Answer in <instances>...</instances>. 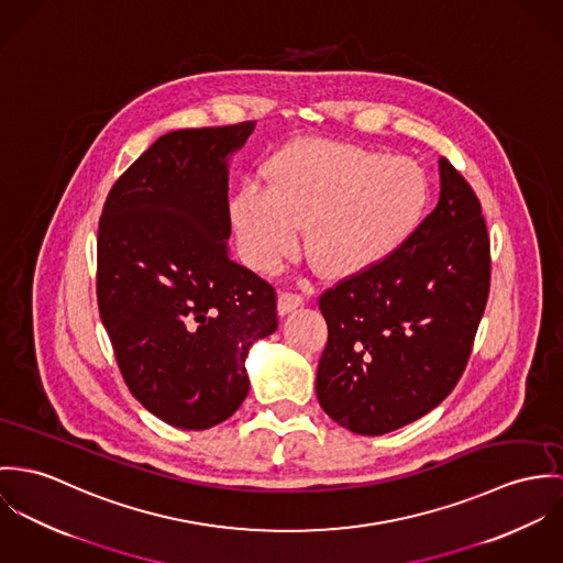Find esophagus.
<instances>
[{
  "mask_svg": "<svg viewBox=\"0 0 563 563\" xmlns=\"http://www.w3.org/2000/svg\"><path fill=\"white\" fill-rule=\"evenodd\" d=\"M302 302H305V298H302L300 294H296V291H283V294L278 296V312H280V314H287V312L296 311L298 307H302Z\"/></svg>",
  "mask_w": 563,
  "mask_h": 563,
  "instance_id": "1",
  "label": "esophagus"
}]
</instances>
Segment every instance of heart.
Listing matches in <instances>:
<instances>
[{
  "mask_svg": "<svg viewBox=\"0 0 563 563\" xmlns=\"http://www.w3.org/2000/svg\"><path fill=\"white\" fill-rule=\"evenodd\" d=\"M432 205L428 170L408 157L332 140H300L267 166V189L231 200L240 251L258 272L278 269L300 246L319 274L347 278L401 251Z\"/></svg>",
  "mask_w": 563,
  "mask_h": 563,
  "instance_id": "heart-1",
  "label": "heart"
}]
</instances>
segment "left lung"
<instances>
[{
    "mask_svg": "<svg viewBox=\"0 0 563 563\" xmlns=\"http://www.w3.org/2000/svg\"><path fill=\"white\" fill-rule=\"evenodd\" d=\"M440 198L417 235L384 263L319 296L328 343L314 390L341 428L379 437L455 388L490 291L482 202L440 157Z\"/></svg>",
    "mask_w": 563,
    "mask_h": 563,
    "instance_id": "left-lung-1",
    "label": "left lung"
}]
</instances>
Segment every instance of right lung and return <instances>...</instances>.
Listing matches in <instances>:
<instances>
[{"label": "right lung", "instance_id": "1", "mask_svg": "<svg viewBox=\"0 0 563 563\" xmlns=\"http://www.w3.org/2000/svg\"><path fill=\"white\" fill-rule=\"evenodd\" d=\"M254 123L157 137L112 186L97 235V305L131 395L181 430L246 399V354L278 325L276 291L227 249L229 155Z\"/></svg>", "mask_w": 563, "mask_h": 563}]
</instances>
